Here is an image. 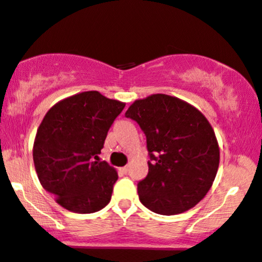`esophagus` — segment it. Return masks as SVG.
<instances>
[{
	"instance_id": "1",
	"label": "esophagus",
	"mask_w": 262,
	"mask_h": 262,
	"mask_svg": "<svg viewBox=\"0 0 262 262\" xmlns=\"http://www.w3.org/2000/svg\"><path fill=\"white\" fill-rule=\"evenodd\" d=\"M128 171H129V167H128V166L122 167V168H121V172H122V173H124V174H127Z\"/></svg>"
}]
</instances>
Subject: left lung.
<instances>
[{"instance_id": "1", "label": "left lung", "mask_w": 262, "mask_h": 262, "mask_svg": "<svg viewBox=\"0 0 262 262\" xmlns=\"http://www.w3.org/2000/svg\"><path fill=\"white\" fill-rule=\"evenodd\" d=\"M146 135L149 173L138 183L145 207L160 215L190 210L210 190L220 165V146L210 122L178 97L154 94L125 112Z\"/></svg>"}]
</instances>
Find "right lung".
Masks as SVG:
<instances>
[{"instance_id": "right-lung-1", "label": "right lung", "mask_w": 262, "mask_h": 262, "mask_svg": "<svg viewBox=\"0 0 262 262\" xmlns=\"http://www.w3.org/2000/svg\"><path fill=\"white\" fill-rule=\"evenodd\" d=\"M124 106L99 91H84L55 103L40 123L33 146L37 178L66 210L93 213L111 200L117 171L95 160Z\"/></svg>"}]
</instances>
